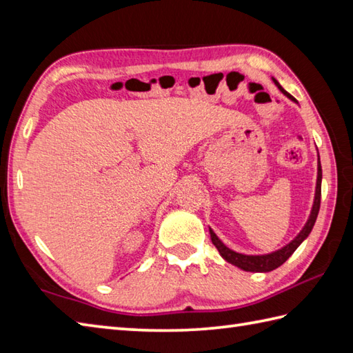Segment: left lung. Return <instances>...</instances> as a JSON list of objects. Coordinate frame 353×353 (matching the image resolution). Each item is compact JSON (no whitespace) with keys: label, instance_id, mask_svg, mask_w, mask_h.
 <instances>
[{"label":"left lung","instance_id":"8db88e82","mask_svg":"<svg viewBox=\"0 0 353 353\" xmlns=\"http://www.w3.org/2000/svg\"><path fill=\"white\" fill-rule=\"evenodd\" d=\"M273 81H274V85L277 86V89H279V91L283 95H287L291 101L297 103L296 99H292V97L279 85V81H277L276 79H273ZM320 199H321V165H320V157H319V161H317V183H316V194H314V203H312L308 220H306L305 226L294 236V239H291L288 244H285L283 247H281V249H277L272 253L244 254V253H238L235 250L229 249V247L224 244L219 236L215 235V232L211 228H209V234H211L212 244L216 247V250L220 252L223 259H226L229 264H232V265L244 270V272H253V273L272 272V270L281 267L283 262L287 261L291 256V254L296 252L297 247L301 245L305 241V239L308 238V235L311 234V230L314 228V224H316L317 215H319Z\"/></svg>","mask_w":353,"mask_h":353}]
</instances>
